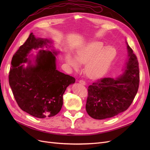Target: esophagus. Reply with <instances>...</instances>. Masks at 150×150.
<instances>
[{
	"instance_id": "esophagus-1",
	"label": "esophagus",
	"mask_w": 150,
	"mask_h": 150,
	"mask_svg": "<svg viewBox=\"0 0 150 150\" xmlns=\"http://www.w3.org/2000/svg\"><path fill=\"white\" fill-rule=\"evenodd\" d=\"M79 83H80V84H83V85H84V86H85L86 84V82L84 81V80H79Z\"/></svg>"
}]
</instances>
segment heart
Returning <instances> with one entry per match:
<instances>
[{"mask_svg":"<svg viewBox=\"0 0 150 150\" xmlns=\"http://www.w3.org/2000/svg\"><path fill=\"white\" fill-rule=\"evenodd\" d=\"M101 41H93L79 47L75 57L70 53L65 56L67 64L77 70L80 64H86L84 72L91 79H98L105 76L115 59L117 50L113 45L103 47Z\"/></svg>","mask_w":150,"mask_h":150,"instance_id":"1","label":"heart"}]
</instances>
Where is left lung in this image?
<instances>
[{
	"label": "left lung",
	"mask_w": 150,
	"mask_h": 150,
	"mask_svg": "<svg viewBox=\"0 0 150 150\" xmlns=\"http://www.w3.org/2000/svg\"><path fill=\"white\" fill-rule=\"evenodd\" d=\"M128 59L123 72L116 78H105L88 88L86 109L94 119L114 117L127 110L136 96L139 84L137 58L126 41Z\"/></svg>",
	"instance_id": "8db88e82"
}]
</instances>
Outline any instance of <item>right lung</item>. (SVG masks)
I'll use <instances>...</instances> for the list:
<instances>
[{
  "mask_svg": "<svg viewBox=\"0 0 150 150\" xmlns=\"http://www.w3.org/2000/svg\"><path fill=\"white\" fill-rule=\"evenodd\" d=\"M53 43L50 39L36 38L31 33L14 54L10 70L9 84L19 106L39 119L53 117L60 111L63 94L75 82L74 77L57 69L56 56L59 52L54 49ZM39 48L36 55L30 54Z\"/></svg>",
  "mask_w": 150,
  "mask_h": 150,
  "instance_id": "right-lung-1",
  "label": "right lung"
}]
</instances>
